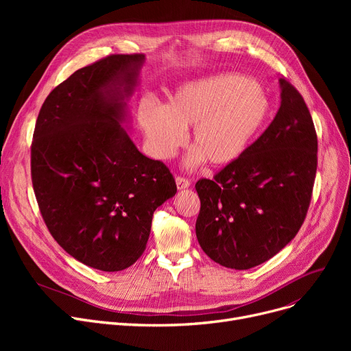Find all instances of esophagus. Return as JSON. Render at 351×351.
Wrapping results in <instances>:
<instances>
[{
    "mask_svg": "<svg viewBox=\"0 0 351 351\" xmlns=\"http://www.w3.org/2000/svg\"><path fill=\"white\" fill-rule=\"evenodd\" d=\"M175 180H176V186H178L179 191L186 189V188L191 186V182L186 178H183V176H176Z\"/></svg>",
    "mask_w": 351,
    "mask_h": 351,
    "instance_id": "esophagus-1",
    "label": "esophagus"
}]
</instances>
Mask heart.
Returning a JSON list of instances; mask_svg holds the SVG:
<instances>
[{
    "label": "heart",
    "mask_w": 351,
    "mask_h": 351,
    "mask_svg": "<svg viewBox=\"0 0 351 351\" xmlns=\"http://www.w3.org/2000/svg\"><path fill=\"white\" fill-rule=\"evenodd\" d=\"M270 101L254 81L237 73H220L178 88L166 108L151 101L138 110L145 138L158 159H169L192 128L195 149L188 165L208 162L226 166L241 158L265 126Z\"/></svg>",
    "instance_id": "obj_1"
}]
</instances>
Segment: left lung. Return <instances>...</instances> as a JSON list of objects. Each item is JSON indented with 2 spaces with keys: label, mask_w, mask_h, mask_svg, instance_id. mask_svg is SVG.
I'll return each mask as SVG.
<instances>
[{
  "label": "left lung",
  "mask_w": 351,
  "mask_h": 351,
  "mask_svg": "<svg viewBox=\"0 0 351 351\" xmlns=\"http://www.w3.org/2000/svg\"><path fill=\"white\" fill-rule=\"evenodd\" d=\"M271 123L215 178L196 182V237L210 259L246 270L279 253L302 228L317 171L308 108L286 78Z\"/></svg>",
  "instance_id": "1"
}]
</instances>
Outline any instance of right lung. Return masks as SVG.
<instances>
[{"mask_svg":"<svg viewBox=\"0 0 351 351\" xmlns=\"http://www.w3.org/2000/svg\"><path fill=\"white\" fill-rule=\"evenodd\" d=\"M143 53L108 55L51 90L36 118L31 179L44 222L58 245L102 271L132 266L152 216L175 196L163 162L142 155L123 126Z\"/></svg>","mask_w":351,"mask_h":351,"instance_id":"1","label":"right lung"}]
</instances>
